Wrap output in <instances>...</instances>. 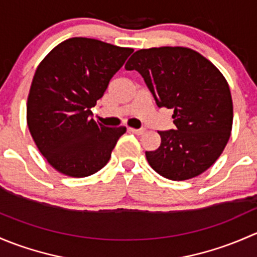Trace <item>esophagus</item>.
I'll use <instances>...</instances> for the list:
<instances>
[{
    "mask_svg": "<svg viewBox=\"0 0 257 257\" xmlns=\"http://www.w3.org/2000/svg\"><path fill=\"white\" fill-rule=\"evenodd\" d=\"M128 130L135 135H142L145 132V128H128Z\"/></svg>",
    "mask_w": 257,
    "mask_h": 257,
    "instance_id": "esophagus-1",
    "label": "esophagus"
}]
</instances>
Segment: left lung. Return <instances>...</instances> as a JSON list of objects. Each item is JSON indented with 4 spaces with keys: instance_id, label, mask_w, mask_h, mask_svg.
I'll use <instances>...</instances> for the list:
<instances>
[{
    "instance_id": "obj_1",
    "label": "left lung",
    "mask_w": 257,
    "mask_h": 257,
    "mask_svg": "<svg viewBox=\"0 0 257 257\" xmlns=\"http://www.w3.org/2000/svg\"><path fill=\"white\" fill-rule=\"evenodd\" d=\"M125 69L141 74L158 107L173 110L177 130L158 131L160 147L146 152L151 167L172 181L207 171L225 148L232 127L231 94L223 74L186 47L140 49Z\"/></svg>"
}]
</instances>
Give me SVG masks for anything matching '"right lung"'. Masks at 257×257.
<instances>
[{"instance_id":"right-lung-1","label":"right lung","mask_w":257,"mask_h":257,"mask_svg":"<svg viewBox=\"0 0 257 257\" xmlns=\"http://www.w3.org/2000/svg\"><path fill=\"white\" fill-rule=\"evenodd\" d=\"M132 48L74 37L58 44L37 68L27 100V125L53 168L75 178L100 171L126 127H106L91 107Z\"/></svg>"}]
</instances>
